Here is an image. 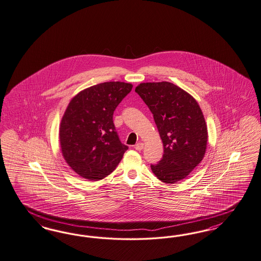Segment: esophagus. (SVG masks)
I'll use <instances>...</instances> for the list:
<instances>
[{
	"label": "esophagus",
	"instance_id": "1",
	"mask_svg": "<svg viewBox=\"0 0 261 261\" xmlns=\"http://www.w3.org/2000/svg\"><path fill=\"white\" fill-rule=\"evenodd\" d=\"M143 148H144V144H143V143H138L135 146V149L136 150H138V151L142 150Z\"/></svg>",
	"mask_w": 261,
	"mask_h": 261
}]
</instances>
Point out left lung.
I'll use <instances>...</instances> for the list:
<instances>
[{
    "label": "left lung",
    "instance_id": "8db88e82",
    "mask_svg": "<svg viewBox=\"0 0 261 261\" xmlns=\"http://www.w3.org/2000/svg\"><path fill=\"white\" fill-rule=\"evenodd\" d=\"M135 91L153 115L164 147L162 159L150 168L163 182L175 184L188 177L205 155L204 115L191 95L171 83L141 84Z\"/></svg>",
    "mask_w": 261,
    "mask_h": 261
}]
</instances>
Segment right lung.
<instances>
[{
    "instance_id": "1",
    "label": "right lung",
    "mask_w": 261,
    "mask_h": 261,
    "mask_svg": "<svg viewBox=\"0 0 261 261\" xmlns=\"http://www.w3.org/2000/svg\"><path fill=\"white\" fill-rule=\"evenodd\" d=\"M133 85L110 82L74 96L63 115L60 145L69 166L81 177L99 180L110 175L128 149L113 120L116 107Z\"/></svg>"
}]
</instances>
